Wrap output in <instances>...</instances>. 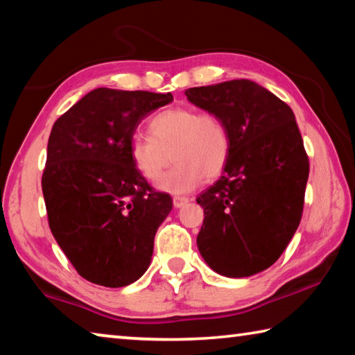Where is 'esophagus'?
<instances>
[{
	"instance_id": "1",
	"label": "esophagus",
	"mask_w": 355,
	"mask_h": 355,
	"mask_svg": "<svg viewBox=\"0 0 355 355\" xmlns=\"http://www.w3.org/2000/svg\"><path fill=\"white\" fill-rule=\"evenodd\" d=\"M172 200H173V207H175V208H182L189 202L188 197H183V196H173Z\"/></svg>"
}]
</instances>
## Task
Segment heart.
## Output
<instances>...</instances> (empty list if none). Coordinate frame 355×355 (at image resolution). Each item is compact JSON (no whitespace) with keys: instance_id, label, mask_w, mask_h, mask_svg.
<instances>
[{"instance_id":"b5f03b06","label":"heart","mask_w":355,"mask_h":355,"mask_svg":"<svg viewBox=\"0 0 355 355\" xmlns=\"http://www.w3.org/2000/svg\"><path fill=\"white\" fill-rule=\"evenodd\" d=\"M148 133L133 137L130 156L136 171L152 183L175 161L159 182L163 191L188 192L203 178L219 177L230 156V135L224 120L211 111L169 107L150 119Z\"/></svg>"}]
</instances>
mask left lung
Returning <instances> with one entry per match:
<instances>
[{"instance_id":"8db88e82","label":"left lung","mask_w":355,"mask_h":355,"mask_svg":"<svg viewBox=\"0 0 355 355\" xmlns=\"http://www.w3.org/2000/svg\"><path fill=\"white\" fill-rule=\"evenodd\" d=\"M230 135L224 175L197 197L205 219L197 245L225 277H249L279 260L302 219L310 164L294 112L249 80L191 87Z\"/></svg>"}]
</instances>
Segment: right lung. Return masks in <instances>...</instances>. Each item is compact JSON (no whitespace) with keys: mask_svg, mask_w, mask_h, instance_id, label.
<instances>
[{"mask_svg":"<svg viewBox=\"0 0 355 355\" xmlns=\"http://www.w3.org/2000/svg\"><path fill=\"white\" fill-rule=\"evenodd\" d=\"M172 94L98 87L51 128L42 191L48 225L76 272L120 288L147 271L172 197L155 191L131 161L141 120Z\"/></svg>","mask_w":355,"mask_h":355,"instance_id":"add662e5","label":"right lung"}]
</instances>
